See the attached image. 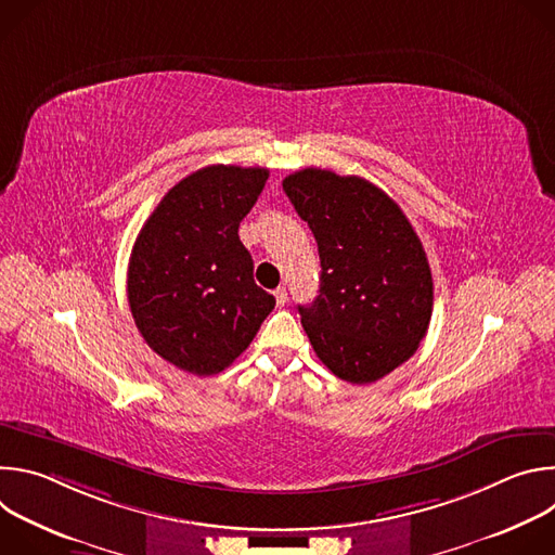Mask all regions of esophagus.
Wrapping results in <instances>:
<instances>
[{
	"label": "esophagus",
	"instance_id": "34e87169",
	"mask_svg": "<svg viewBox=\"0 0 555 555\" xmlns=\"http://www.w3.org/2000/svg\"><path fill=\"white\" fill-rule=\"evenodd\" d=\"M274 298H276V305L283 307L287 302V289L285 287H276L274 289Z\"/></svg>",
	"mask_w": 555,
	"mask_h": 555
}]
</instances>
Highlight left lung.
Returning a JSON list of instances; mask_svg holds the SVG:
<instances>
[{"mask_svg":"<svg viewBox=\"0 0 555 555\" xmlns=\"http://www.w3.org/2000/svg\"><path fill=\"white\" fill-rule=\"evenodd\" d=\"M283 191L321 255V294L298 305L323 364L345 382L371 384L406 362L433 315V274L411 221L358 176L302 169Z\"/></svg>","mask_w":555,"mask_h":555,"instance_id":"left-lung-1","label":"left lung"}]
</instances>
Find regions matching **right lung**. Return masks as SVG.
<instances>
[{"label": "right lung", "instance_id": "add662e5", "mask_svg": "<svg viewBox=\"0 0 555 555\" xmlns=\"http://www.w3.org/2000/svg\"><path fill=\"white\" fill-rule=\"evenodd\" d=\"M270 171L210 165L180 180L144 221L129 259L127 298L144 343L193 375L240 358L274 309L253 279L240 223Z\"/></svg>", "mask_w": 555, "mask_h": 555}]
</instances>
